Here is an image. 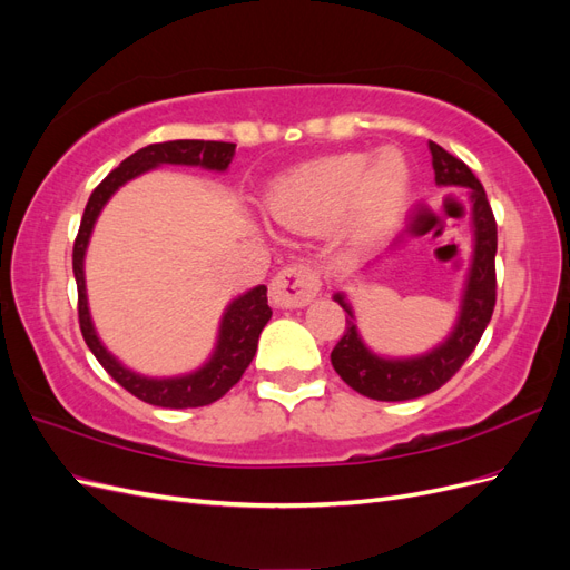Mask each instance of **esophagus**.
I'll list each match as a JSON object with an SVG mask.
<instances>
[{
	"label": "esophagus",
	"mask_w": 570,
	"mask_h": 570,
	"mask_svg": "<svg viewBox=\"0 0 570 570\" xmlns=\"http://www.w3.org/2000/svg\"><path fill=\"white\" fill-rule=\"evenodd\" d=\"M321 289L314 268L287 266L271 283V302L278 308H302L312 302Z\"/></svg>",
	"instance_id": "obj_1"
}]
</instances>
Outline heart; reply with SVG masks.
Wrapping results in <instances>:
<instances>
[{
  "label": "heart",
  "mask_w": 570,
  "mask_h": 570,
  "mask_svg": "<svg viewBox=\"0 0 570 570\" xmlns=\"http://www.w3.org/2000/svg\"><path fill=\"white\" fill-rule=\"evenodd\" d=\"M411 168L400 149L342 151L292 168L275 180L266 206L275 223L299 233L331 226L342 214L354 237H375L402 214Z\"/></svg>",
  "instance_id": "obj_1"
}]
</instances>
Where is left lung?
<instances>
[{"label":"left lung","instance_id":"1","mask_svg":"<svg viewBox=\"0 0 570 570\" xmlns=\"http://www.w3.org/2000/svg\"><path fill=\"white\" fill-rule=\"evenodd\" d=\"M433 157L435 183L440 187H463L471 202V235L473 252L459 299V314L446 335L433 350L416 356H383L368 350L356 327L354 308L344 292H335L333 299L347 312V331L331 354L337 375L358 394L377 402H406L435 392L463 366L492 318L497 302L494 254H497V223L490 202L473 170L461 159L452 157L440 145L428 142ZM404 237L392 245L400 247Z\"/></svg>","mask_w":570,"mask_h":570}]
</instances>
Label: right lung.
<instances>
[{
  "instance_id": "obj_1",
  "label": "right lung",
  "mask_w": 570,
  "mask_h": 570,
  "mask_svg": "<svg viewBox=\"0 0 570 570\" xmlns=\"http://www.w3.org/2000/svg\"><path fill=\"white\" fill-rule=\"evenodd\" d=\"M235 157L233 142H214V140H174V142H159L137 149L126 161H120L118 168L101 180L95 193L85 206V214L80 220V230L73 245V275L78 285V318L80 331L88 344L90 352L97 356V361L105 371L114 377V381L126 387L137 400H142L154 406L164 409H195L206 406L226 394L256 354L258 335H262L264 325L271 318V306L266 297V285H256L243 295L235 297L226 312L220 316L216 347L209 354L204 364L189 373L180 375H142L132 368H128L105 347V342L99 340L97 327L90 316L88 304V287H85V254H88L90 237L95 230V223L105 209L107 202L118 193V187H124L128 180L147 174L159 166H199L204 170H214V174H226L230 161Z\"/></svg>"
}]
</instances>
